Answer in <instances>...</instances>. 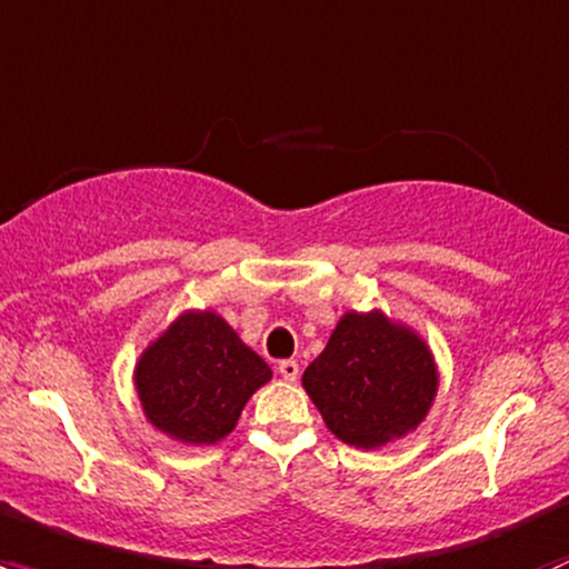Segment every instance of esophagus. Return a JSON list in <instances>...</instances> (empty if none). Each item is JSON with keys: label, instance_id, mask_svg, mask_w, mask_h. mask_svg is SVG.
Masks as SVG:
<instances>
[{"label": "esophagus", "instance_id": "1", "mask_svg": "<svg viewBox=\"0 0 569 569\" xmlns=\"http://www.w3.org/2000/svg\"><path fill=\"white\" fill-rule=\"evenodd\" d=\"M278 375L283 377V380L295 382L297 377H300V363H297V360H280V363H278Z\"/></svg>", "mask_w": 569, "mask_h": 569}]
</instances>
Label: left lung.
<instances>
[{"mask_svg":"<svg viewBox=\"0 0 569 569\" xmlns=\"http://www.w3.org/2000/svg\"><path fill=\"white\" fill-rule=\"evenodd\" d=\"M432 349L382 311H347L302 375L327 429L355 449H380L427 418L438 396Z\"/></svg>","mask_w":569,"mask_h":569,"instance_id":"obj_1","label":"left lung"}]
</instances>
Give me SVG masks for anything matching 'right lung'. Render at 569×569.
Here are the masks:
<instances>
[{
  "label": "right lung",
  "instance_id": "add662e5",
  "mask_svg": "<svg viewBox=\"0 0 569 569\" xmlns=\"http://www.w3.org/2000/svg\"><path fill=\"white\" fill-rule=\"evenodd\" d=\"M272 369L214 311H183L134 366L148 421L168 438L209 446L233 432Z\"/></svg>",
  "mask_w": 569,
  "mask_h": 569
}]
</instances>
